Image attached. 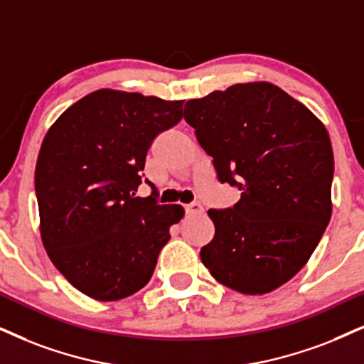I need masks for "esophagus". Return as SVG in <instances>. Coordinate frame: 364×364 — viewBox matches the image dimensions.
<instances>
[{"label": "esophagus", "mask_w": 364, "mask_h": 364, "mask_svg": "<svg viewBox=\"0 0 364 364\" xmlns=\"http://www.w3.org/2000/svg\"><path fill=\"white\" fill-rule=\"evenodd\" d=\"M185 210L188 215H196V213H203L205 208L201 206L200 203H190V205H185Z\"/></svg>", "instance_id": "obj_1"}]
</instances>
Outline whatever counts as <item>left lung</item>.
<instances>
[{"label":"left lung","instance_id":"left-lung-1","mask_svg":"<svg viewBox=\"0 0 364 364\" xmlns=\"http://www.w3.org/2000/svg\"><path fill=\"white\" fill-rule=\"evenodd\" d=\"M183 116L220 181L242 191L233 208L208 210L215 237L201 262L237 292L275 291L307 264L333 213L334 156L324 124L270 82L188 100Z\"/></svg>","mask_w":364,"mask_h":364}]
</instances>
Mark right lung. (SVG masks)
I'll use <instances>...</instances> for the list:
<instances>
[{"instance_id": "add662e5", "label": "right lung", "mask_w": 364, "mask_h": 364, "mask_svg": "<svg viewBox=\"0 0 364 364\" xmlns=\"http://www.w3.org/2000/svg\"><path fill=\"white\" fill-rule=\"evenodd\" d=\"M183 117V100L100 89L48 129L35 168L40 235L58 272L95 301L141 291L181 205L136 196L146 154Z\"/></svg>"}]
</instances>
